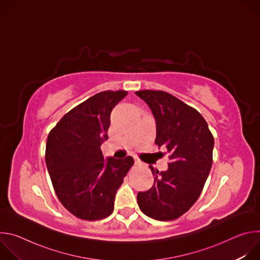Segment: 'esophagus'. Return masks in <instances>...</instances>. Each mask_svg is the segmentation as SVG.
<instances>
[{
    "instance_id": "34e87169",
    "label": "esophagus",
    "mask_w": 260,
    "mask_h": 260,
    "mask_svg": "<svg viewBox=\"0 0 260 260\" xmlns=\"http://www.w3.org/2000/svg\"><path fill=\"white\" fill-rule=\"evenodd\" d=\"M134 160H135V165H140L141 164V160L139 158H137V157H135Z\"/></svg>"
}]
</instances>
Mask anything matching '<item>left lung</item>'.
I'll return each mask as SVG.
<instances>
[{"label":"left lung","instance_id":"left-lung-1","mask_svg":"<svg viewBox=\"0 0 260 260\" xmlns=\"http://www.w3.org/2000/svg\"><path fill=\"white\" fill-rule=\"evenodd\" d=\"M136 94L150 108L156 123L155 144L170 152L168 170L158 172L152 187L137 196L141 211L156 220H174L199 199L212 167L214 138L198 111L161 90Z\"/></svg>","mask_w":260,"mask_h":260}]
</instances>
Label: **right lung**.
Returning a JSON list of instances; mask_svg holds the SVG:
<instances>
[{
	"label": "right lung",
	"mask_w": 260,
	"mask_h": 260,
	"mask_svg": "<svg viewBox=\"0 0 260 260\" xmlns=\"http://www.w3.org/2000/svg\"><path fill=\"white\" fill-rule=\"evenodd\" d=\"M124 90L103 91L68 112L49 133L45 161L62 206L83 220L112 214L115 194L134 165L132 156L104 159L110 115L126 96Z\"/></svg>",
	"instance_id": "obj_1"
}]
</instances>
